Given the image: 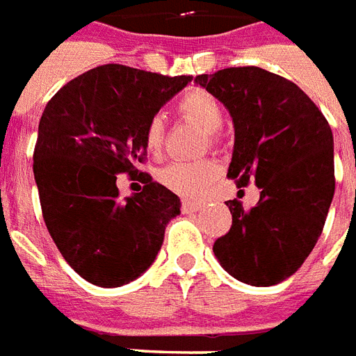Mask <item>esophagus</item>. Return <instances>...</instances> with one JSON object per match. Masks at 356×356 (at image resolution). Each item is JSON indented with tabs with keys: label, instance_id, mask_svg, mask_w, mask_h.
Wrapping results in <instances>:
<instances>
[{
	"label": "esophagus",
	"instance_id": "obj_1",
	"mask_svg": "<svg viewBox=\"0 0 356 356\" xmlns=\"http://www.w3.org/2000/svg\"><path fill=\"white\" fill-rule=\"evenodd\" d=\"M200 208V202H197V200H184L181 202V210L184 212H197Z\"/></svg>",
	"mask_w": 356,
	"mask_h": 356
}]
</instances>
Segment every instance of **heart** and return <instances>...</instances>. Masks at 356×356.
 <instances>
[{"label": "heart", "mask_w": 356, "mask_h": 356, "mask_svg": "<svg viewBox=\"0 0 356 356\" xmlns=\"http://www.w3.org/2000/svg\"><path fill=\"white\" fill-rule=\"evenodd\" d=\"M178 114L184 120L199 125L200 129H204L207 140L202 143V148H207V144L218 146V131L223 125V108L213 95L204 90H191L178 101ZM143 140L144 148L152 156H159L163 152L165 122L159 114L148 118L143 129ZM216 176L218 165L208 157H200L193 161H172L156 170V178L163 188L188 199L202 193L216 180Z\"/></svg>", "instance_id": "1"}]
</instances>
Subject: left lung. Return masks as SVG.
I'll return each mask as SVG.
<instances>
[{
    "label": "left lung",
    "mask_w": 356,
    "mask_h": 356,
    "mask_svg": "<svg viewBox=\"0 0 356 356\" xmlns=\"http://www.w3.org/2000/svg\"><path fill=\"white\" fill-rule=\"evenodd\" d=\"M195 82L234 122L227 178L261 189L250 210L227 200L232 225L213 242V253L238 282L276 285L300 268L325 227L336 188L330 125L295 82L261 67H229Z\"/></svg>",
    "instance_id": "left-lung-1"
}]
</instances>
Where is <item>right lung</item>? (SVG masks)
Returning a JSON list of instances; mask_svg holds the SVG:
<instances>
[{
	"mask_svg": "<svg viewBox=\"0 0 356 356\" xmlns=\"http://www.w3.org/2000/svg\"><path fill=\"white\" fill-rule=\"evenodd\" d=\"M188 82L108 63L67 82L42 112L33 152L42 218L69 266L97 287L146 272L180 213V199L137 163L148 118ZM118 174H143V191L120 201Z\"/></svg>",
	"mask_w": 356,
	"mask_h": 356,
	"instance_id": "obj_1",
	"label": "right lung"
}]
</instances>
